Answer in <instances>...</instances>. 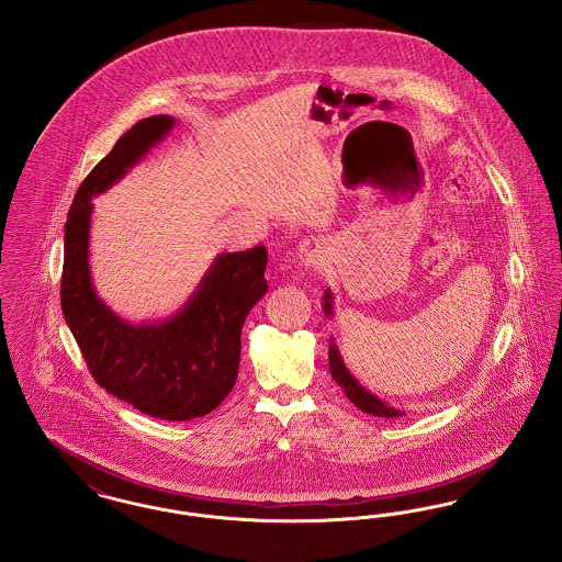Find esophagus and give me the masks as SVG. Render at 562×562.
<instances>
[{
  "instance_id": "obj_1",
  "label": "esophagus",
  "mask_w": 562,
  "mask_h": 562,
  "mask_svg": "<svg viewBox=\"0 0 562 562\" xmlns=\"http://www.w3.org/2000/svg\"><path fill=\"white\" fill-rule=\"evenodd\" d=\"M296 259H299V266L305 269L318 268L324 259V246L318 240L299 241Z\"/></svg>"
}]
</instances>
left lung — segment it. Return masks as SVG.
<instances>
[{
  "label": "left lung",
  "mask_w": 562,
  "mask_h": 562,
  "mask_svg": "<svg viewBox=\"0 0 562 562\" xmlns=\"http://www.w3.org/2000/svg\"><path fill=\"white\" fill-rule=\"evenodd\" d=\"M322 310H324L326 318H333V314H335V296L330 293V289L324 291ZM328 369H330L335 383L346 392L348 401L353 402L360 411L374 415V417H385V419H394V417L406 415L404 411L392 406L390 402L381 401L379 396H374L373 392H369L353 374L349 373V369L346 367V362H344V356H341V351L337 348L333 337H330V346H328Z\"/></svg>",
  "instance_id": "1"
}]
</instances>
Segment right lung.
Masks as SVG:
<instances>
[{"mask_svg": "<svg viewBox=\"0 0 562 562\" xmlns=\"http://www.w3.org/2000/svg\"><path fill=\"white\" fill-rule=\"evenodd\" d=\"M175 124L170 115L136 122L83 179L65 223L60 307L101 387L149 417L189 422L214 411L238 379L241 326L268 293L266 246L216 255L181 310L140 324L99 296L88 261L92 198L115 186Z\"/></svg>", "mask_w": 562, "mask_h": 562, "instance_id": "1", "label": "right lung"}]
</instances>
